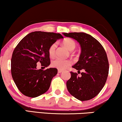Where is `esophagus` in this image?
Listing matches in <instances>:
<instances>
[{
	"instance_id": "34e87169",
	"label": "esophagus",
	"mask_w": 122,
	"mask_h": 122,
	"mask_svg": "<svg viewBox=\"0 0 122 122\" xmlns=\"http://www.w3.org/2000/svg\"><path fill=\"white\" fill-rule=\"evenodd\" d=\"M58 73H61L63 72V70H58Z\"/></svg>"
}]
</instances>
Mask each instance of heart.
I'll list each match as a JSON object with an SVG mask.
<instances>
[{
  "label": "heart",
  "instance_id": "b5f03b06",
  "mask_svg": "<svg viewBox=\"0 0 122 122\" xmlns=\"http://www.w3.org/2000/svg\"><path fill=\"white\" fill-rule=\"evenodd\" d=\"M63 44L68 50H74L76 47V44L74 41L70 38H67L63 42ZM56 43H53L51 45L49 49V53L50 56H53L55 54ZM71 64V61L69 60L62 59L60 58L54 59L51 61V66L54 68H58L59 70H64Z\"/></svg>",
  "mask_w": 122,
  "mask_h": 122
}]
</instances>
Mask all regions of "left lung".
<instances>
[{"label":"left lung","mask_w":122,"mask_h":122,"mask_svg":"<svg viewBox=\"0 0 122 122\" xmlns=\"http://www.w3.org/2000/svg\"><path fill=\"white\" fill-rule=\"evenodd\" d=\"M67 37L76 40L81 52L79 61L72 66L80 72H71V77L67 81L71 94L80 101H88L95 97L102 89L109 73V61L106 51L98 41L90 34L83 32L63 33Z\"/></svg>","instance_id":"left-lung-1"}]
</instances>
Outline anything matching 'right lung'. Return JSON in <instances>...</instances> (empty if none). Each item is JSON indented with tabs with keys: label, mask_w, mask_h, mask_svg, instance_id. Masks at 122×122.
<instances>
[{
	"label": "right lung",
	"mask_w": 122,
	"mask_h": 122,
	"mask_svg": "<svg viewBox=\"0 0 122 122\" xmlns=\"http://www.w3.org/2000/svg\"><path fill=\"white\" fill-rule=\"evenodd\" d=\"M61 38L63 37L59 33L33 31L24 37L15 47L11 59L12 76L24 95L34 98L48 91L58 70H37V63L40 62L45 67L50 64L49 48Z\"/></svg>",
	"instance_id": "add662e5"
}]
</instances>
